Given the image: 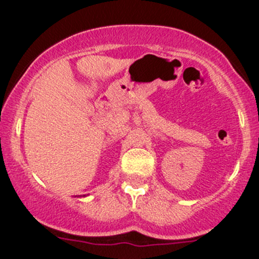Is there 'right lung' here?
<instances>
[{
  "mask_svg": "<svg viewBox=\"0 0 259 259\" xmlns=\"http://www.w3.org/2000/svg\"><path fill=\"white\" fill-rule=\"evenodd\" d=\"M83 197H85V195H83Z\"/></svg>",
  "mask_w": 259,
  "mask_h": 259,
  "instance_id": "obj_1",
  "label": "right lung"
}]
</instances>
